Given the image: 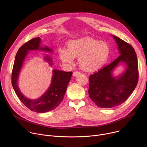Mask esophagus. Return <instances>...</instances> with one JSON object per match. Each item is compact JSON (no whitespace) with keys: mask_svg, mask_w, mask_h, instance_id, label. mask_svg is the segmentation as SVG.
I'll use <instances>...</instances> for the list:
<instances>
[{"mask_svg":"<svg viewBox=\"0 0 147 147\" xmlns=\"http://www.w3.org/2000/svg\"><path fill=\"white\" fill-rule=\"evenodd\" d=\"M80 74H81V73L80 72H79V71H74V72H73V76H74V77H76V76H79V75H80Z\"/></svg>","mask_w":147,"mask_h":147,"instance_id":"esophagus-1","label":"esophagus"}]
</instances>
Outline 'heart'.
I'll return each instance as SVG.
<instances>
[{
  "label": "heart",
  "instance_id": "1",
  "mask_svg": "<svg viewBox=\"0 0 147 147\" xmlns=\"http://www.w3.org/2000/svg\"><path fill=\"white\" fill-rule=\"evenodd\" d=\"M67 48L68 50L60 48L58 51L61 60L72 64L74 58H79L80 67L87 72L99 70L107 62L111 53L108 43L91 37L70 41L68 42Z\"/></svg>",
  "mask_w": 147,
  "mask_h": 147
}]
</instances>
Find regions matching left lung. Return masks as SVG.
Instances as JSON below:
<instances>
[{"label": "left lung", "mask_w": 147, "mask_h": 147, "mask_svg": "<svg viewBox=\"0 0 147 147\" xmlns=\"http://www.w3.org/2000/svg\"><path fill=\"white\" fill-rule=\"evenodd\" d=\"M113 36L121 55L89 77V97L97 106L103 108H111L123 103L138 82V60L134 48L119 37ZM120 62L127 65V69L119 78H113L111 72Z\"/></svg>", "instance_id": "obj_1"}]
</instances>
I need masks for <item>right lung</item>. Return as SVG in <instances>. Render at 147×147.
I'll return each instance as SVG.
<instances>
[{
	"instance_id": "right-lung-1",
	"label": "right lung",
	"mask_w": 147,
	"mask_h": 147,
	"mask_svg": "<svg viewBox=\"0 0 147 147\" xmlns=\"http://www.w3.org/2000/svg\"><path fill=\"white\" fill-rule=\"evenodd\" d=\"M40 37L35 38L28 41L19 48L16 53L12 72V84L19 99L22 103L31 111L38 113H44L51 111L59 105L63 101L67 87L71 78L72 71L66 72L58 70H53L52 82L48 90L39 99H29L25 97L19 90L17 84L18 75L28 50H40L52 51L48 47H40ZM45 60L51 65L50 58L47 55Z\"/></svg>"
}]
</instances>
